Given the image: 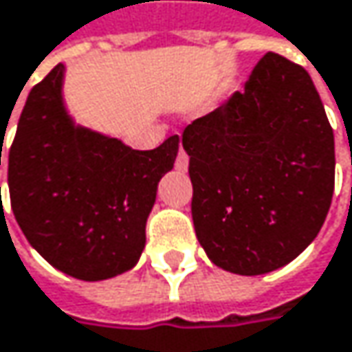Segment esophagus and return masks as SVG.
<instances>
[{
    "instance_id": "obj_1",
    "label": "esophagus",
    "mask_w": 352,
    "mask_h": 352,
    "mask_svg": "<svg viewBox=\"0 0 352 352\" xmlns=\"http://www.w3.org/2000/svg\"><path fill=\"white\" fill-rule=\"evenodd\" d=\"M187 167H189V157H187V153H185L183 148H179V155H177L175 159V169L177 171H181V173H185Z\"/></svg>"
}]
</instances>
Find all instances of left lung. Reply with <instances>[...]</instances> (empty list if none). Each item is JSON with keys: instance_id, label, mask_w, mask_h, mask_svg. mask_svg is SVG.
I'll return each instance as SVG.
<instances>
[{"instance_id": "left-lung-1", "label": "left lung", "mask_w": 352, "mask_h": 352, "mask_svg": "<svg viewBox=\"0 0 352 352\" xmlns=\"http://www.w3.org/2000/svg\"><path fill=\"white\" fill-rule=\"evenodd\" d=\"M197 240L221 270L258 276L318 236L335 191V135L302 66L268 52L226 104L183 131Z\"/></svg>"}]
</instances>
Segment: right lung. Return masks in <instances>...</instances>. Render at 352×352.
I'll return each mask as SVG.
<instances>
[{
    "instance_id": "add662e5",
    "label": "right lung",
    "mask_w": 352,
    "mask_h": 352,
    "mask_svg": "<svg viewBox=\"0 0 352 352\" xmlns=\"http://www.w3.org/2000/svg\"><path fill=\"white\" fill-rule=\"evenodd\" d=\"M64 72L58 64L28 94L8 155L10 199L17 226L48 264L98 282L137 266L179 137L135 151L76 124L64 104Z\"/></svg>"
}]
</instances>
